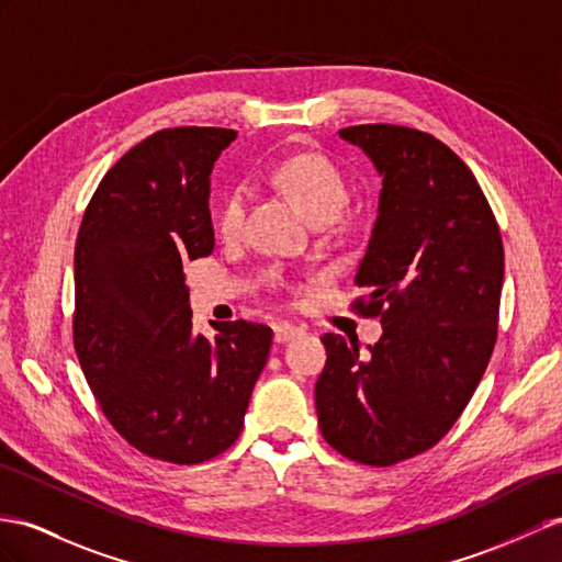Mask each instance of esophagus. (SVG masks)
<instances>
[{
  "mask_svg": "<svg viewBox=\"0 0 562 562\" xmlns=\"http://www.w3.org/2000/svg\"><path fill=\"white\" fill-rule=\"evenodd\" d=\"M301 333H304V329L292 325V323H278V325H276V341H278V344H284V341H290V339L299 337Z\"/></svg>",
  "mask_w": 562,
  "mask_h": 562,
  "instance_id": "1",
  "label": "esophagus"
}]
</instances>
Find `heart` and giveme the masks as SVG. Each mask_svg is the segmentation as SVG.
Returning a JSON list of instances; mask_svg holds the SVG:
<instances>
[{"mask_svg": "<svg viewBox=\"0 0 562 562\" xmlns=\"http://www.w3.org/2000/svg\"><path fill=\"white\" fill-rule=\"evenodd\" d=\"M270 178L286 194H292L315 223L337 221L351 196L349 180L344 178L341 168L321 151H299L282 158L270 168ZM244 215H247V192L241 187H233L221 199L218 215H215L218 229L225 237L237 235L244 225Z\"/></svg>", "mask_w": 562, "mask_h": 562, "instance_id": "b5f03b06", "label": "heart"}]
</instances>
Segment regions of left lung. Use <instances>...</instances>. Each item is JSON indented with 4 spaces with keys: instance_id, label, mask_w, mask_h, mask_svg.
<instances>
[{
    "instance_id": "left-lung-1",
    "label": "left lung",
    "mask_w": 562,
    "mask_h": 562,
    "mask_svg": "<svg viewBox=\"0 0 562 562\" xmlns=\"http://www.w3.org/2000/svg\"><path fill=\"white\" fill-rule=\"evenodd\" d=\"M382 176L378 221L353 284L363 318H380L370 353L325 335L315 382L325 441L386 468L431 449L484 375L498 335L503 244L463 158L429 133L368 123L339 131Z\"/></svg>"
}]
</instances>
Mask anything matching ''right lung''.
I'll return each instance as SVG.
<instances>
[{
	"label": "right lung",
	"mask_w": 562,
	"mask_h": 562,
	"mask_svg": "<svg viewBox=\"0 0 562 562\" xmlns=\"http://www.w3.org/2000/svg\"><path fill=\"white\" fill-rule=\"evenodd\" d=\"M237 137L164 127L99 182L76 239L74 347L99 408L149 458L196 465L239 437L272 329L192 333L182 266L213 251L209 176Z\"/></svg>",
	"instance_id": "add662e5"
}]
</instances>
